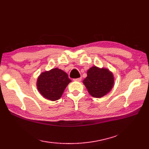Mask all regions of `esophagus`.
I'll return each instance as SVG.
<instances>
[{
	"label": "esophagus",
	"mask_w": 149,
	"mask_h": 149,
	"mask_svg": "<svg viewBox=\"0 0 149 149\" xmlns=\"http://www.w3.org/2000/svg\"><path fill=\"white\" fill-rule=\"evenodd\" d=\"M74 81H80L81 80V78H76V79H74Z\"/></svg>",
	"instance_id": "1"
}]
</instances>
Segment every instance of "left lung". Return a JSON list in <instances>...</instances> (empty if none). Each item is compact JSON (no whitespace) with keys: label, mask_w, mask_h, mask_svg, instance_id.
I'll list each match as a JSON object with an SVG mask.
<instances>
[{"label":"left lung","mask_w":149,"mask_h":149,"mask_svg":"<svg viewBox=\"0 0 149 149\" xmlns=\"http://www.w3.org/2000/svg\"><path fill=\"white\" fill-rule=\"evenodd\" d=\"M114 76L106 68L93 66L87 72V77L83 83L93 97H101L112 89L114 85Z\"/></svg>","instance_id":"1"}]
</instances>
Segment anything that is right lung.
<instances>
[{
    "mask_svg": "<svg viewBox=\"0 0 149 149\" xmlns=\"http://www.w3.org/2000/svg\"><path fill=\"white\" fill-rule=\"evenodd\" d=\"M71 81L65 71L54 68L40 74L37 86L39 92L44 97L50 101H56L61 97L67 85Z\"/></svg>",
    "mask_w": 149,
    "mask_h": 149,
    "instance_id": "1",
    "label": "right lung"
}]
</instances>
